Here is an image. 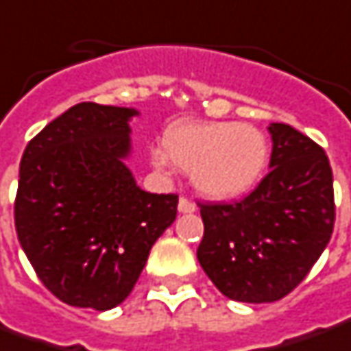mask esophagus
<instances>
[{"instance_id": "34e87169", "label": "esophagus", "mask_w": 351, "mask_h": 351, "mask_svg": "<svg viewBox=\"0 0 351 351\" xmlns=\"http://www.w3.org/2000/svg\"><path fill=\"white\" fill-rule=\"evenodd\" d=\"M198 208H196V204L192 202V199H188L186 196H180V199H178V212L182 213H192L196 212Z\"/></svg>"}]
</instances>
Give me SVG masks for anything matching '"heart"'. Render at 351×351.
Instances as JSON below:
<instances>
[{"mask_svg": "<svg viewBox=\"0 0 351 351\" xmlns=\"http://www.w3.org/2000/svg\"><path fill=\"white\" fill-rule=\"evenodd\" d=\"M163 152L152 157L157 169H163L169 159L190 171L196 190L215 199L248 192L268 163L262 132L237 122H176L165 130Z\"/></svg>", "mask_w": 351, "mask_h": 351, "instance_id": "heart-1", "label": "heart"}]
</instances>
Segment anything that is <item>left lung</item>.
Returning a JSON list of instances; mask_svg holds the SVG:
<instances>
[{"instance_id": "left-lung-1", "label": "left lung", "mask_w": 351, "mask_h": 351, "mask_svg": "<svg viewBox=\"0 0 351 351\" xmlns=\"http://www.w3.org/2000/svg\"><path fill=\"white\" fill-rule=\"evenodd\" d=\"M270 173L248 196L199 204L198 260L233 301L272 303L305 280L334 229L332 169L319 143L289 124H270Z\"/></svg>"}]
</instances>
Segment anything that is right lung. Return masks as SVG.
<instances>
[{"mask_svg": "<svg viewBox=\"0 0 351 351\" xmlns=\"http://www.w3.org/2000/svg\"><path fill=\"white\" fill-rule=\"evenodd\" d=\"M134 108L79 103L29 141L19 167L15 229L40 282L71 307L120 305L178 196L136 184L128 120Z\"/></svg>", "mask_w": 351, "mask_h": 351, "instance_id": "1", "label": "right lung"}]
</instances>
